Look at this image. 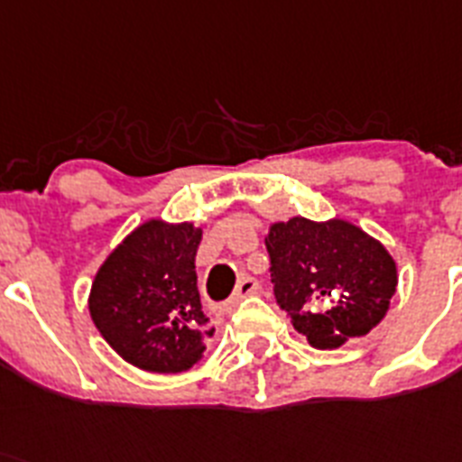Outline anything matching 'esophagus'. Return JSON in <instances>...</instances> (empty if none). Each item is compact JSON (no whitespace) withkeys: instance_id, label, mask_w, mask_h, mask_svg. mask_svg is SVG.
I'll return each mask as SVG.
<instances>
[{"instance_id":"obj_1","label":"esophagus","mask_w":462,"mask_h":462,"mask_svg":"<svg viewBox=\"0 0 462 462\" xmlns=\"http://www.w3.org/2000/svg\"><path fill=\"white\" fill-rule=\"evenodd\" d=\"M258 291V282H255L254 277H242L239 279L237 289H235V296H232V303H239L242 298L251 296V293H255Z\"/></svg>"}]
</instances>
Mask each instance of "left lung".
Returning a JSON list of instances; mask_svg holds the SVG:
<instances>
[{"label": "left lung", "mask_w": 462, "mask_h": 462, "mask_svg": "<svg viewBox=\"0 0 462 462\" xmlns=\"http://www.w3.org/2000/svg\"><path fill=\"white\" fill-rule=\"evenodd\" d=\"M274 296L293 328L317 350L366 336L390 310L397 263L369 232L345 218L293 216L270 225Z\"/></svg>", "instance_id": "obj_1"}]
</instances>
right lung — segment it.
I'll list each match as a JSON object with an SVG mask.
<instances>
[{
	"label": "right lung",
	"mask_w": 462,
	"mask_h": 462,
	"mask_svg": "<svg viewBox=\"0 0 462 462\" xmlns=\"http://www.w3.org/2000/svg\"><path fill=\"white\" fill-rule=\"evenodd\" d=\"M199 242L195 223L150 218L110 251L93 277L88 315L135 369L183 374L201 362L216 327L197 289Z\"/></svg>",
	"instance_id": "right-lung-1"
}]
</instances>
